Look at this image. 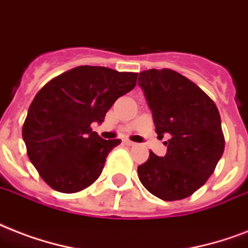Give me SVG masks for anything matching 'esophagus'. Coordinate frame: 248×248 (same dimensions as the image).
Masks as SVG:
<instances>
[{"mask_svg": "<svg viewBox=\"0 0 248 248\" xmlns=\"http://www.w3.org/2000/svg\"><path fill=\"white\" fill-rule=\"evenodd\" d=\"M124 143H125L126 146H133V145H136V143H134V142L129 141V140H124Z\"/></svg>", "mask_w": 248, "mask_h": 248, "instance_id": "1", "label": "esophagus"}]
</instances>
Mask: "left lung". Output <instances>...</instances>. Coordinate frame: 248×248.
Instances as JSON below:
<instances>
[{"instance_id": "obj_1", "label": "left lung", "mask_w": 248, "mask_h": 248, "mask_svg": "<svg viewBox=\"0 0 248 248\" xmlns=\"http://www.w3.org/2000/svg\"><path fill=\"white\" fill-rule=\"evenodd\" d=\"M167 154L150 151L138 167L140 181L163 201H180L202 187L214 173L225 147L215 102L189 78L173 70H147L138 76Z\"/></svg>"}]
</instances>
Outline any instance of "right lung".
Returning a JSON list of instances; mask_svg holds the SVG:
<instances>
[{"instance_id":"add662e5","label":"right lung","mask_w":248,"mask_h":248,"mask_svg":"<svg viewBox=\"0 0 248 248\" xmlns=\"http://www.w3.org/2000/svg\"><path fill=\"white\" fill-rule=\"evenodd\" d=\"M137 76L80 66L36 94L22 134L31 163L50 187L78 193L101 176L107 155L122 141L103 140L90 125L102 124L115 101L136 86Z\"/></svg>"}]
</instances>
